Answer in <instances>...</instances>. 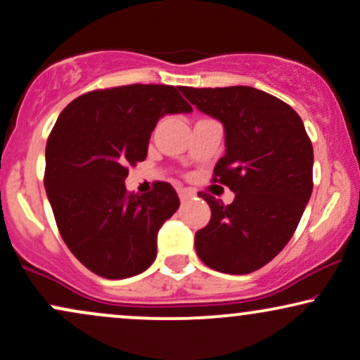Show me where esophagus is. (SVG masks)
I'll return each mask as SVG.
<instances>
[{
    "mask_svg": "<svg viewBox=\"0 0 360 360\" xmlns=\"http://www.w3.org/2000/svg\"><path fill=\"white\" fill-rule=\"evenodd\" d=\"M177 194H179V200H181V201L191 200V198L194 196V193H193V191H189V189H184V188L177 189Z\"/></svg>",
    "mask_w": 360,
    "mask_h": 360,
    "instance_id": "34e87169",
    "label": "esophagus"
}]
</instances>
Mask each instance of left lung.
I'll list each match as a JSON object with an SVG mask.
<instances>
[{
  "instance_id": "left-lung-1",
  "label": "left lung",
  "mask_w": 360,
  "mask_h": 360,
  "mask_svg": "<svg viewBox=\"0 0 360 360\" xmlns=\"http://www.w3.org/2000/svg\"><path fill=\"white\" fill-rule=\"evenodd\" d=\"M186 100L221 122L225 155L214 179L235 193L230 205L200 193L212 220L194 235L208 267L249 274L286 247L313 191V146L303 120L269 93L249 88H181Z\"/></svg>"
}]
</instances>
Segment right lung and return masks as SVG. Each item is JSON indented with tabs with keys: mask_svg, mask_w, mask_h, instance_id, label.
I'll list each match as a JSON object with an SVG mask.
<instances>
[{
	"mask_svg": "<svg viewBox=\"0 0 360 360\" xmlns=\"http://www.w3.org/2000/svg\"><path fill=\"white\" fill-rule=\"evenodd\" d=\"M181 88L130 84L91 91L65 106L45 147V191L65 245L101 278L150 267L157 233L179 208L169 183L127 194L128 167L146 160L164 115L191 113Z\"/></svg>",
	"mask_w": 360,
	"mask_h": 360,
	"instance_id": "right-lung-1",
	"label": "right lung"
}]
</instances>
